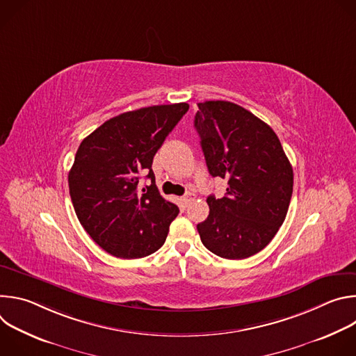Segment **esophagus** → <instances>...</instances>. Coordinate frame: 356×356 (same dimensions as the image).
Instances as JSON below:
<instances>
[{"instance_id":"1","label":"esophagus","mask_w":356,"mask_h":356,"mask_svg":"<svg viewBox=\"0 0 356 356\" xmlns=\"http://www.w3.org/2000/svg\"><path fill=\"white\" fill-rule=\"evenodd\" d=\"M193 198H194V195H193L191 193H187V194H186V195H183L180 200H181V202H183V206L186 207V206L188 204V202H190Z\"/></svg>"}]
</instances>
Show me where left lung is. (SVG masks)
I'll return each instance as SVG.
<instances>
[{
  "label": "left lung",
  "instance_id": "1",
  "mask_svg": "<svg viewBox=\"0 0 356 356\" xmlns=\"http://www.w3.org/2000/svg\"><path fill=\"white\" fill-rule=\"evenodd\" d=\"M194 128L213 177L228 181L209 195L210 214L197 225L201 242L225 259L261 252L282 227L293 193V169L275 131L229 101L198 103Z\"/></svg>",
  "mask_w": 356,
  "mask_h": 356
}]
</instances>
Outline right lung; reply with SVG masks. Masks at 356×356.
Listing matches in <instances>:
<instances>
[{"label":"right lung","mask_w":356,"mask_h":356,"mask_svg":"<svg viewBox=\"0 0 356 356\" xmlns=\"http://www.w3.org/2000/svg\"><path fill=\"white\" fill-rule=\"evenodd\" d=\"M187 111V103L128 111L80 143L69 172L73 207L92 241L113 257L143 258L165 243L179 209L161 195L152 162ZM143 172L151 186L139 191Z\"/></svg>","instance_id":"obj_1"}]
</instances>
